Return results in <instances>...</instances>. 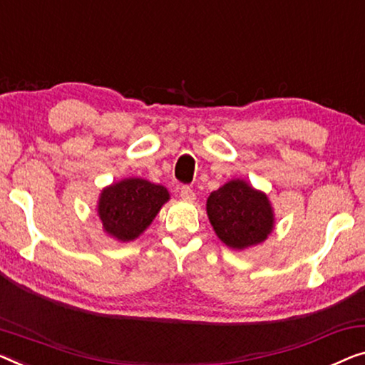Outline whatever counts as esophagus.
Wrapping results in <instances>:
<instances>
[{
    "label": "esophagus",
    "mask_w": 365,
    "mask_h": 365,
    "mask_svg": "<svg viewBox=\"0 0 365 365\" xmlns=\"http://www.w3.org/2000/svg\"><path fill=\"white\" fill-rule=\"evenodd\" d=\"M180 195L183 200H188V201H193L195 200V193L192 187H188V185H183V187H180Z\"/></svg>",
    "instance_id": "obj_1"
}]
</instances>
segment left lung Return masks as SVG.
Here are the masks:
<instances>
[{"mask_svg": "<svg viewBox=\"0 0 365 365\" xmlns=\"http://www.w3.org/2000/svg\"><path fill=\"white\" fill-rule=\"evenodd\" d=\"M206 213L216 236L237 251L264 242L274 230V210L267 195L239 178L210 195Z\"/></svg>", "mask_w": 365, "mask_h": 365, "instance_id": "obj_1", "label": "left lung"}]
</instances>
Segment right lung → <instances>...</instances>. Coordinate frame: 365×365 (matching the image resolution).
Listing matches in <instances>:
<instances>
[{
  "label": "right lung",
  "mask_w": 365,
  "mask_h": 365,
  "mask_svg": "<svg viewBox=\"0 0 365 365\" xmlns=\"http://www.w3.org/2000/svg\"><path fill=\"white\" fill-rule=\"evenodd\" d=\"M168 198L170 195L162 185L144 178H124L103 188L98 200V216L108 235L128 242L148 230Z\"/></svg>",
  "instance_id": "obj_1"
}]
</instances>
